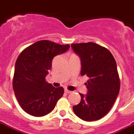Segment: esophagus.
<instances>
[{
	"label": "esophagus",
	"instance_id": "34e87169",
	"mask_svg": "<svg viewBox=\"0 0 134 134\" xmlns=\"http://www.w3.org/2000/svg\"><path fill=\"white\" fill-rule=\"evenodd\" d=\"M65 93H72V91H69V90H67V89H65Z\"/></svg>",
	"mask_w": 134,
	"mask_h": 134
}]
</instances>
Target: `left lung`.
Instances as JSON below:
<instances>
[{
	"label": "left lung",
	"instance_id": "1",
	"mask_svg": "<svg viewBox=\"0 0 134 134\" xmlns=\"http://www.w3.org/2000/svg\"><path fill=\"white\" fill-rule=\"evenodd\" d=\"M81 59V76H87V94L79 93L81 102L73 106L75 115L86 121H96L108 114L115 103L120 80L115 58L105 47L93 42L73 43Z\"/></svg>",
	"mask_w": 134,
	"mask_h": 134
}]
</instances>
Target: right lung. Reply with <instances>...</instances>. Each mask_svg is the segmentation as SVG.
<instances>
[{"label": "right lung", "mask_w": 134, "mask_h": 134, "mask_svg": "<svg viewBox=\"0 0 134 134\" xmlns=\"http://www.w3.org/2000/svg\"><path fill=\"white\" fill-rule=\"evenodd\" d=\"M69 48L68 44L43 40L27 47L17 58L13 90L19 105L26 113L34 117L48 115L63 96V87H53L45 79L54 57Z\"/></svg>", "instance_id": "1"}]
</instances>
